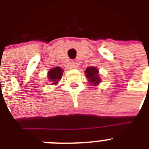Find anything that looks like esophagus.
<instances>
[{
    "mask_svg": "<svg viewBox=\"0 0 149 149\" xmlns=\"http://www.w3.org/2000/svg\"><path fill=\"white\" fill-rule=\"evenodd\" d=\"M71 66H72V68H77V63L74 61H72V63H71Z\"/></svg>",
    "mask_w": 149,
    "mask_h": 149,
    "instance_id": "esophagus-1",
    "label": "esophagus"
}]
</instances>
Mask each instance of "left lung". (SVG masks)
Listing matches in <instances>:
<instances>
[{
  "label": "left lung",
  "instance_id": "1",
  "mask_svg": "<svg viewBox=\"0 0 149 149\" xmlns=\"http://www.w3.org/2000/svg\"><path fill=\"white\" fill-rule=\"evenodd\" d=\"M85 73H86V77L88 78V81L91 84H93L94 86L101 82L100 77L98 76V70L95 67H88L85 71Z\"/></svg>",
  "mask_w": 149,
  "mask_h": 149
}]
</instances>
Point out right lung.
Instances as JSON below:
<instances>
[{
  "mask_svg": "<svg viewBox=\"0 0 149 149\" xmlns=\"http://www.w3.org/2000/svg\"><path fill=\"white\" fill-rule=\"evenodd\" d=\"M63 70H62V68L60 67H55V68H52L48 72V77L51 82H53V84H56L60 81V79L61 78L62 75H63Z\"/></svg>",
  "mask_w": 149,
  "mask_h": 149,
  "instance_id": "add662e5",
  "label": "right lung"
}]
</instances>
